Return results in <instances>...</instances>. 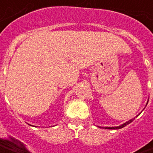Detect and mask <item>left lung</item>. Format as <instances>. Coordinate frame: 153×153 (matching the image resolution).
I'll list each match as a JSON object with an SVG mask.
<instances>
[{
  "label": "left lung",
  "mask_w": 153,
  "mask_h": 153,
  "mask_svg": "<svg viewBox=\"0 0 153 153\" xmlns=\"http://www.w3.org/2000/svg\"><path fill=\"white\" fill-rule=\"evenodd\" d=\"M137 116H138V115H137ZM137 116H136V117H137ZM134 119H135V117L134 118L131 119V120H128L127 122L124 123L123 125H120V126H116V127H100L99 126V128H106V129H119V128H123V127H125V126H126V125H128V124H130V123H131V122L133 121Z\"/></svg>",
  "instance_id": "left-lung-1"
}]
</instances>
